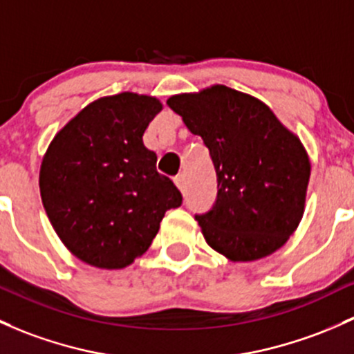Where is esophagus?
Segmentation results:
<instances>
[{
	"label": "esophagus",
	"mask_w": 354,
	"mask_h": 354,
	"mask_svg": "<svg viewBox=\"0 0 354 354\" xmlns=\"http://www.w3.org/2000/svg\"><path fill=\"white\" fill-rule=\"evenodd\" d=\"M174 182H176L178 191L184 194L185 192V177L184 176H177L176 178H174Z\"/></svg>",
	"instance_id": "34e87169"
}]
</instances>
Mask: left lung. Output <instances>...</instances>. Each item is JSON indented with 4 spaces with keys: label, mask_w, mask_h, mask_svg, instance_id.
Here are the masks:
<instances>
[{
    "label": "left lung",
    "mask_w": 354,
    "mask_h": 354,
    "mask_svg": "<svg viewBox=\"0 0 354 354\" xmlns=\"http://www.w3.org/2000/svg\"><path fill=\"white\" fill-rule=\"evenodd\" d=\"M167 104L214 163L218 197L196 216L207 245L231 261L277 252L306 207L310 160L299 136L265 102L223 84L176 94Z\"/></svg>",
    "instance_id": "1"
}]
</instances>
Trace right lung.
I'll return each instance as SVG.
<instances>
[{
  "label": "right lung",
  "instance_id": "1",
  "mask_svg": "<svg viewBox=\"0 0 354 354\" xmlns=\"http://www.w3.org/2000/svg\"><path fill=\"white\" fill-rule=\"evenodd\" d=\"M157 97L121 93L87 104L48 145L40 196L57 236L87 265L128 267L157 236L165 212L182 204L157 155L143 145Z\"/></svg>",
  "mask_w": 354,
  "mask_h": 354
}]
</instances>
